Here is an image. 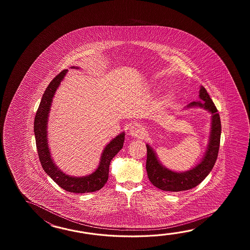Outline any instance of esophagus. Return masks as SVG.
Listing matches in <instances>:
<instances>
[{"instance_id":"obj_1","label":"esophagus","mask_w":250,"mask_h":250,"mask_svg":"<svg viewBox=\"0 0 250 250\" xmlns=\"http://www.w3.org/2000/svg\"><path fill=\"white\" fill-rule=\"evenodd\" d=\"M128 134L132 136L134 138H142L144 137L143 129L139 125H132L131 127L128 128Z\"/></svg>"}]
</instances>
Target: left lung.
<instances>
[{"mask_svg": "<svg viewBox=\"0 0 250 250\" xmlns=\"http://www.w3.org/2000/svg\"><path fill=\"white\" fill-rule=\"evenodd\" d=\"M199 97L204 102L203 104L201 102H193L188 107H203L212 113V130L209 145L205 157L199 165L186 172H175L168 170L160 164L153 149L146 145L147 158L146 168L149 180L154 186L164 191H183L197 187L210 173L217 160L222 131L220 115L217 108L204 86L200 88Z\"/></svg>", "mask_w": 250, "mask_h": 250, "instance_id": "1", "label": "left lung"}]
</instances>
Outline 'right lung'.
I'll list each match as a JSON object with an SVG mask.
<instances>
[{"label": "right lung", "instance_id": "obj_1", "mask_svg": "<svg viewBox=\"0 0 250 250\" xmlns=\"http://www.w3.org/2000/svg\"><path fill=\"white\" fill-rule=\"evenodd\" d=\"M75 68V67H72ZM68 70L61 71L46 87L42 95L41 103L35 116L34 132L38 149V157L42 169L55 183L66 191L73 193H89L101 189L106 183L109 175V165L112 158L123 148L125 134L122 133L107 145L102 154L101 162L97 170L90 175L77 178L66 175L53 164L47 144V118L51 104L56 89Z\"/></svg>", "mask_w": 250, "mask_h": 250}]
</instances>
